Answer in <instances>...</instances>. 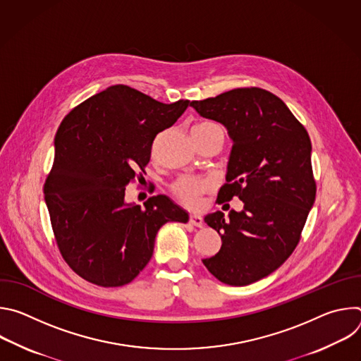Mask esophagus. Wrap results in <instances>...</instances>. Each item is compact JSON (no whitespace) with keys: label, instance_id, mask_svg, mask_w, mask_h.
Returning <instances> with one entry per match:
<instances>
[{"label":"esophagus","instance_id":"esophagus-1","mask_svg":"<svg viewBox=\"0 0 361 361\" xmlns=\"http://www.w3.org/2000/svg\"><path fill=\"white\" fill-rule=\"evenodd\" d=\"M188 221H190V224H192V226H195V227H202V224H204L202 219H201L200 216H197V214H191V216L188 217Z\"/></svg>","mask_w":361,"mask_h":361}]
</instances>
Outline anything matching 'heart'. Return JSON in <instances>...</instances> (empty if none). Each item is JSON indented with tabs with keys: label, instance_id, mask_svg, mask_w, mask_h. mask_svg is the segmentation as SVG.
<instances>
[{
	"label": "heart",
	"instance_id": "b5f03b06",
	"mask_svg": "<svg viewBox=\"0 0 361 361\" xmlns=\"http://www.w3.org/2000/svg\"><path fill=\"white\" fill-rule=\"evenodd\" d=\"M219 126L214 123H198L192 127V133L195 131H202V130H210V128H217ZM212 187V183L209 180L204 178H198V177H191V176H183L180 178H177L173 185L171 190L174 192V195L183 202L185 204L187 207L195 209L200 205V197L202 192L207 191Z\"/></svg>",
	"mask_w": 361,
	"mask_h": 361
}]
</instances>
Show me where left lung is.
I'll return each mask as SVG.
<instances>
[{"instance_id":"8db88e82","label":"left lung","mask_w":361,"mask_h":361,"mask_svg":"<svg viewBox=\"0 0 361 361\" xmlns=\"http://www.w3.org/2000/svg\"><path fill=\"white\" fill-rule=\"evenodd\" d=\"M190 106L227 128L233 148L220 197L244 202L241 212L205 216L223 244L202 264L224 284L255 283L291 255L314 204L310 137L284 102L263 88H235Z\"/></svg>"}]
</instances>
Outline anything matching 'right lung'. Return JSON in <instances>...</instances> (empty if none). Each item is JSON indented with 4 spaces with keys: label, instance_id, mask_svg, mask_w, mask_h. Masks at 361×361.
<instances>
[{
    "label": "right lung",
    "instance_id": "obj_1",
    "mask_svg": "<svg viewBox=\"0 0 361 361\" xmlns=\"http://www.w3.org/2000/svg\"><path fill=\"white\" fill-rule=\"evenodd\" d=\"M188 99L164 104L128 85H111L71 110L54 138L44 184L60 252L84 280L101 287L133 281L148 264L159 230L188 214L160 194L126 202V187L144 173L156 135L171 127Z\"/></svg>",
    "mask_w": 361,
    "mask_h": 361
}]
</instances>
